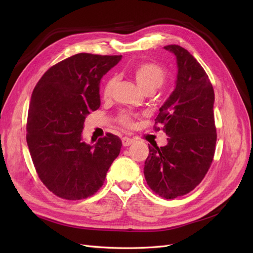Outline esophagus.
Here are the masks:
<instances>
[{"instance_id": "1", "label": "esophagus", "mask_w": 253, "mask_h": 253, "mask_svg": "<svg viewBox=\"0 0 253 253\" xmlns=\"http://www.w3.org/2000/svg\"><path fill=\"white\" fill-rule=\"evenodd\" d=\"M122 144H124V147H128L129 144H132L134 142L133 139L128 138V137H122Z\"/></svg>"}]
</instances>
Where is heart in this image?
Segmentation results:
<instances>
[{"mask_svg":"<svg viewBox=\"0 0 253 253\" xmlns=\"http://www.w3.org/2000/svg\"><path fill=\"white\" fill-rule=\"evenodd\" d=\"M131 75L136 81L137 85L143 91H147L149 89L156 90L163 85L166 79L164 68L154 62H140L136 64L131 70ZM115 84H116V78L111 77L106 79L103 86L104 98H109L111 96ZM118 121L122 126L127 127H131L133 126V119L131 115H128L127 113L121 114L118 117Z\"/></svg>","mask_w":253,"mask_h":253,"instance_id":"obj_1","label":"heart"}]
</instances>
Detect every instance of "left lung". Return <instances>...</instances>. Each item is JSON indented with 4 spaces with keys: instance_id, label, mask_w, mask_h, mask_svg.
Returning <instances> with one entry per match:
<instances>
[{
    "instance_id": "left-lung-1",
    "label": "left lung",
    "mask_w": 253,
    "mask_h": 253,
    "mask_svg": "<svg viewBox=\"0 0 253 253\" xmlns=\"http://www.w3.org/2000/svg\"><path fill=\"white\" fill-rule=\"evenodd\" d=\"M164 48L175 56L177 76L155 124L169 137L165 147L149 145L143 173L156 194L173 200L192 191L208 172L215 152L216 128L214 90L204 68L178 45Z\"/></svg>"
}]
</instances>
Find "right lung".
I'll use <instances>...</instances> for the list:
<instances>
[{
  "instance_id": "add662e5",
  "label": "right lung",
  "mask_w": 253,
  "mask_h": 253,
  "mask_svg": "<svg viewBox=\"0 0 253 253\" xmlns=\"http://www.w3.org/2000/svg\"><path fill=\"white\" fill-rule=\"evenodd\" d=\"M122 56L81 52L50 67L30 99L26 140L40 179L64 200L95 194L117 158L121 140L111 133L94 144L82 138L84 121L100 106V80Z\"/></svg>"
}]
</instances>
